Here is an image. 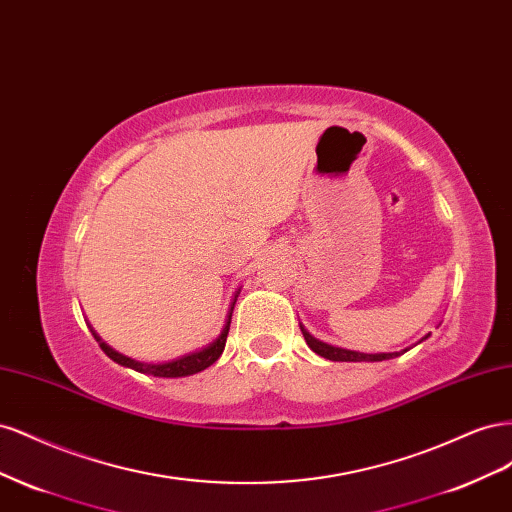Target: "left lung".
<instances>
[{"label": "left lung", "mask_w": 512, "mask_h": 512, "mask_svg": "<svg viewBox=\"0 0 512 512\" xmlns=\"http://www.w3.org/2000/svg\"><path fill=\"white\" fill-rule=\"evenodd\" d=\"M299 327H301V333H303V337H305V342H307V346L312 348L316 354H320V356H324V359H329V361H342V363H378V361H389V359H395V356H401L404 352H408L410 348H406V350H401V352H376V354H367V352H356V350H348V348H337V346H331V344H327V342H320V339H316L312 333H309L303 324L299 322ZM431 333H427L421 342H425V339L429 337ZM418 342V344H421Z\"/></svg>", "instance_id": "left-lung-1"}]
</instances>
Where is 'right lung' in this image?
I'll list each match as a JSON object with an SVG mask.
<instances>
[{
    "label": "right lung",
    "mask_w": 512,
    "mask_h": 512,
    "mask_svg": "<svg viewBox=\"0 0 512 512\" xmlns=\"http://www.w3.org/2000/svg\"><path fill=\"white\" fill-rule=\"evenodd\" d=\"M239 292H235V297H232L230 301V307H228V314H226V324L222 333L213 339V342H209L207 346L198 348L194 352H188V354H181L177 356V359L173 361H164V363H145V361H136L132 359V356H126L117 352L115 348L108 346L106 342H102V337L91 329V333H94L96 342L100 344V348L104 350V354L108 356V359H113L115 363L123 365V367H130L134 371H138V374H147V376H156V378H185V376H192V374H198V371L207 369L209 365H213L215 361L220 359V354L224 352V346H226V337H228V329H230V318H232V309H235V303H237V297Z\"/></svg>",
    "instance_id": "right-lung-1"
}]
</instances>
